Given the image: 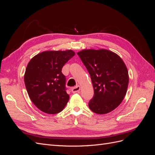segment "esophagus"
I'll return each mask as SVG.
<instances>
[{
  "instance_id": "34e87169",
  "label": "esophagus",
  "mask_w": 155,
  "mask_h": 155,
  "mask_svg": "<svg viewBox=\"0 0 155 155\" xmlns=\"http://www.w3.org/2000/svg\"><path fill=\"white\" fill-rule=\"evenodd\" d=\"M80 89H81L80 86L78 85V86L75 87H74V88H72V92L73 93H77V92H79V91H80Z\"/></svg>"
}]
</instances>
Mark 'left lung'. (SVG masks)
<instances>
[{"mask_svg":"<svg viewBox=\"0 0 155 155\" xmlns=\"http://www.w3.org/2000/svg\"><path fill=\"white\" fill-rule=\"evenodd\" d=\"M86 67L94 91L90 109L104 114L118 107L126 95L129 73L120 56L106 49H85L78 52Z\"/></svg>","mask_w":155,"mask_h":155,"instance_id":"1","label":"left lung"}]
</instances>
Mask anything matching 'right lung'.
Segmentation results:
<instances>
[{"instance_id":"add662e5","label":"right lung","mask_w":155,"mask_h":155,"mask_svg":"<svg viewBox=\"0 0 155 155\" xmlns=\"http://www.w3.org/2000/svg\"><path fill=\"white\" fill-rule=\"evenodd\" d=\"M74 55L72 50L45 51L28 64L24 77L26 88L33 104L42 112L57 114L67 104L69 95L61 70Z\"/></svg>"}]
</instances>
